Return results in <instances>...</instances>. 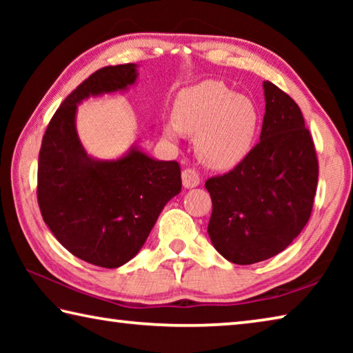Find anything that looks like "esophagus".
<instances>
[{
  "mask_svg": "<svg viewBox=\"0 0 353 353\" xmlns=\"http://www.w3.org/2000/svg\"><path fill=\"white\" fill-rule=\"evenodd\" d=\"M182 183L185 188H194L198 187V185L201 183V179H199V174L196 172L194 170L191 168H187L182 171Z\"/></svg>",
  "mask_w": 353,
  "mask_h": 353,
  "instance_id": "esophagus-1",
  "label": "esophagus"
}]
</instances>
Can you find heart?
Wrapping results in <instances>:
<instances>
[{
  "instance_id": "b5f03b06",
  "label": "heart",
  "mask_w": 353,
  "mask_h": 353,
  "mask_svg": "<svg viewBox=\"0 0 353 353\" xmlns=\"http://www.w3.org/2000/svg\"><path fill=\"white\" fill-rule=\"evenodd\" d=\"M260 129V113L246 97L223 82L207 81L185 90L174 107V121L165 124V137L194 139L202 165L216 171L235 168L252 152Z\"/></svg>"
}]
</instances>
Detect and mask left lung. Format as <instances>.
Returning <instances> with one entry per match:
<instances>
[{"mask_svg":"<svg viewBox=\"0 0 353 353\" xmlns=\"http://www.w3.org/2000/svg\"><path fill=\"white\" fill-rule=\"evenodd\" d=\"M263 90L259 145L234 170L205 182L213 202L208 236L235 265L288 248L308 223L318 187V159L301 109L270 81Z\"/></svg>","mask_w":353,"mask_h":353,"instance_id":"obj_1","label":"left lung"}]
</instances>
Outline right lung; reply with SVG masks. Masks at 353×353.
<instances>
[{"label":"right lung","mask_w":353,"mask_h":353,"mask_svg":"<svg viewBox=\"0 0 353 353\" xmlns=\"http://www.w3.org/2000/svg\"><path fill=\"white\" fill-rule=\"evenodd\" d=\"M139 65L105 67L68 94L48 124L39 154L41 216L62 246L92 265L119 268L140 252L160 212L182 190L177 162L132 145L121 157L94 159L77 135V105L128 92Z\"/></svg>","instance_id":"obj_1"}]
</instances>
